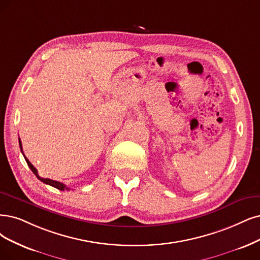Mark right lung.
<instances>
[{
    "mask_svg": "<svg viewBox=\"0 0 260 260\" xmlns=\"http://www.w3.org/2000/svg\"><path fill=\"white\" fill-rule=\"evenodd\" d=\"M19 146H20V150H21V152H22V145H21V140H20V138H19ZM22 154H23V152H22ZM23 156H24V154H23ZM24 158H25V161H26L27 166L30 167V169L33 171V174L37 177V179H38V180H41L42 182H44L45 184L51 185V186H53V187H55V188H57V189H60V190H70V187H67L65 184L61 183V182H57V181L50 180V179H44V178H42V177L38 176V172H37L36 168L31 164L30 160H28L25 156H24Z\"/></svg>",
    "mask_w": 260,
    "mask_h": 260,
    "instance_id": "1",
    "label": "right lung"
}]
</instances>
